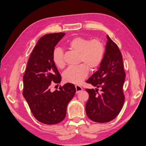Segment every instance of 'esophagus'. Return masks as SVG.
<instances>
[{
  "label": "esophagus",
  "instance_id": "1",
  "mask_svg": "<svg viewBox=\"0 0 146 146\" xmlns=\"http://www.w3.org/2000/svg\"><path fill=\"white\" fill-rule=\"evenodd\" d=\"M75 87H76V93H79L80 92H81L83 90V88L81 86H75Z\"/></svg>",
  "mask_w": 146,
  "mask_h": 146
}]
</instances>
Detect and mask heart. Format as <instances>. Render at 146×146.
Listing matches in <instances>:
<instances>
[{
	"mask_svg": "<svg viewBox=\"0 0 146 146\" xmlns=\"http://www.w3.org/2000/svg\"><path fill=\"white\" fill-rule=\"evenodd\" d=\"M66 45L70 50L78 53L79 62H82L84 64L68 67L64 72L63 78L65 81L78 84L81 83L88 75V66L90 69H95L101 64L105 53L104 45L99 39L89 40L86 37L81 36L70 39L67 42ZM53 60L57 67L62 68L64 67L65 62L62 50H54Z\"/></svg>",
	"mask_w": 146,
	"mask_h": 146,
	"instance_id": "1",
	"label": "heart"
}]
</instances>
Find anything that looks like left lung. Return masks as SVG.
<instances>
[{
  "instance_id": "1",
  "label": "left lung",
  "mask_w": 146,
  "mask_h": 146,
  "mask_svg": "<svg viewBox=\"0 0 146 146\" xmlns=\"http://www.w3.org/2000/svg\"><path fill=\"white\" fill-rule=\"evenodd\" d=\"M107 39L106 51L100 67L86 81L96 87L86 89L89 94L86 113L91 120L100 123L115 119L125 100L123 87L125 74L123 57L118 46L108 35Z\"/></svg>"
}]
</instances>
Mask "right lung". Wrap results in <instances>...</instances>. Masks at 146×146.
Here are the masks:
<instances>
[{
	"instance_id": "obj_1",
	"label": "right lung",
	"mask_w": 146,
	"mask_h": 146,
	"mask_svg": "<svg viewBox=\"0 0 146 146\" xmlns=\"http://www.w3.org/2000/svg\"><path fill=\"white\" fill-rule=\"evenodd\" d=\"M64 33L45 35L37 41L28 61L23 76V95L33 115L40 123L55 124L66 116L68 102L76 93L73 84L50 90L51 83L59 84L61 76L53 60L54 46Z\"/></svg>"
}]
</instances>
